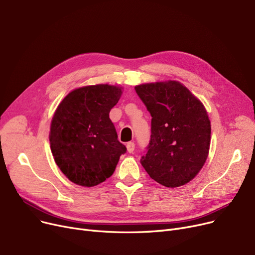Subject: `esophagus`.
I'll use <instances>...</instances> for the list:
<instances>
[{
  "instance_id": "obj_1",
  "label": "esophagus",
  "mask_w": 255,
  "mask_h": 255,
  "mask_svg": "<svg viewBox=\"0 0 255 255\" xmlns=\"http://www.w3.org/2000/svg\"><path fill=\"white\" fill-rule=\"evenodd\" d=\"M126 146H127L128 153H133V151H134V149H135V144H134V142H132V141L127 142Z\"/></svg>"
}]
</instances>
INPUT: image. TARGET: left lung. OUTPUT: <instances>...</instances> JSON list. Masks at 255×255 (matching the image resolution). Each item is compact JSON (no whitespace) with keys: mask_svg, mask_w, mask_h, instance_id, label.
<instances>
[{"mask_svg":"<svg viewBox=\"0 0 255 255\" xmlns=\"http://www.w3.org/2000/svg\"><path fill=\"white\" fill-rule=\"evenodd\" d=\"M152 117L151 139L140 163L157 183L180 187L203 168L211 141L204 104L176 80L135 87Z\"/></svg>","mask_w":255,"mask_h":255,"instance_id":"left-lung-1","label":"left lung"}]
</instances>
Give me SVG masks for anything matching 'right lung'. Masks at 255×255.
<instances>
[{"label":"right lung","mask_w":255,"mask_h":255,"mask_svg":"<svg viewBox=\"0 0 255 255\" xmlns=\"http://www.w3.org/2000/svg\"><path fill=\"white\" fill-rule=\"evenodd\" d=\"M122 88L96 85L70 92L51 120L50 150L57 165L71 182L96 186L109 179L126 146L118 140L110 112Z\"/></svg>","instance_id":"add662e5"}]
</instances>
